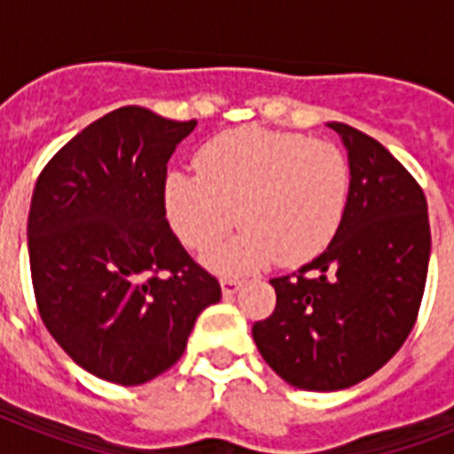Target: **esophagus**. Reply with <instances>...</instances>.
<instances>
[{
    "instance_id": "1",
    "label": "esophagus",
    "mask_w": 454,
    "mask_h": 454,
    "mask_svg": "<svg viewBox=\"0 0 454 454\" xmlns=\"http://www.w3.org/2000/svg\"><path fill=\"white\" fill-rule=\"evenodd\" d=\"M240 287H242V283L240 280H235V278H223V280H221V292H223L226 297L235 294V292L240 290Z\"/></svg>"
}]
</instances>
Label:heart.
Wrapping results in <instances>:
<instances>
[{"label":"heart","instance_id":"1","mask_svg":"<svg viewBox=\"0 0 454 454\" xmlns=\"http://www.w3.org/2000/svg\"><path fill=\"white\" fill-rule=\"evenodd\" d=\"M198 174L171 171L164 209L185 247L205 254L235 223L245 233L212 256L221 273H245L276 259L301 266L316 259L344 221L351 167L332 141L297 131L240 127L207 141Z\"/></svg>","mask_w":454,"mask_h":454}]
</instances>
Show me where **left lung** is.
<instances>
[{
    "label": "left lung",
    "instance_id": "1",
    "mask_svg": "<svg viewBox=\"0 0 454 454\" xmlns=\"http://www.w3.org/2000/svg\"><path fill=\"white\" fill-rule=\"evenodd\" d=\"M344 221L323 254L273 278L276 309L252 327L263 360L287 384L339 391L387 365L415 327L431 254L427 198L391 153L344 122Z\"/></svg>",
    "mask_w": 454,
    "mask_h": 454
}]
</instances>
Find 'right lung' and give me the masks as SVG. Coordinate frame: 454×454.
Listing matches in <instances>:
<instances>
[{
	"mask_svg": "<svg viewBox=\"0 0 454 454\" xmlns=\"http://www.w3.org/2000/svg\"><path fill=\"white\" fill-rule=\"evenodd\" d=\"M195 124L113 110L46 162L32 192L39 316L77 365L122 387L169 370L200 313L221 299L164 209L167 162Z\"/></svg>",
	"mask_w": 454,
	"mask_h": 454,
	"instance_id": "right-lung-1",
	"label": "right lung"
}]
</instances>
